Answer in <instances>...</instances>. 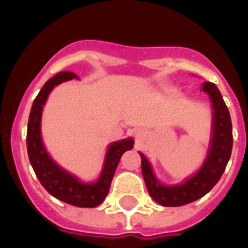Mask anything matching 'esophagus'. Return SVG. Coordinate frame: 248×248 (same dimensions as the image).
<instances>
[{"mask_svg":"<svg viewBox=\"0 0 248 248\" xmlns=\"http://www.w3.org/2000/svg\"><path fill=\"white\" fill-rule=\"evenodd\" d=\"M137 137H138V138H140V135H137Z\"/></svg>","mask_w":248,"mask_h":248,"instance_id":"obj_1","label":"esophagus"}]
</instances>
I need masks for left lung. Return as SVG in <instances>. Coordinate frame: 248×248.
I'll use <instances>...</instances> for the list:
<instances>
[{"label": "left lung", "mask_w": 248, "mask_h": 248, "mask_svg": "<svg viewBox=\"0 0 248 248\" xmlns=\"http://www.w3.org/2000/svg\"><path fill=\"white\" fill-rule=\"evenodd\" d=\"M202 90L207 93L213 106V134L210 149L202 167L181 185L165 186L156 179L146 156L140 153V167L150 197L166 207H178L204 197L222 177L232 150V124L229 108L222 94L211 82H204Z\"/></svg>", "instance_id": "1"}]
</instances>
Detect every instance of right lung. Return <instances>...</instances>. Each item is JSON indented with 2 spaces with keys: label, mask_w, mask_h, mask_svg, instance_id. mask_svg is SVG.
I'll list each match as a JSON object with an SVG mask.
<instances>
[{
  "label": "right lung",
  "mask_w": 248,
  "mask_h": 248,
  "mask_svg": "<svg viewBox=\"0 0 248 248\" xmlns=\"http://www.w3.org/2000/svg\"><path fill=\"white\" fill-rule=\"evenodd\" d=\"M73 78H77L74 73L61 71L46 82L38 93L30 110L29 122H28V134H26L28 155H29L30 165L33 167L37 178L40 179L41 185L53 197L77 207H97L108 197L119 159L124 155V151L133 149L134 140L133 138H127V140L114 142L108 146L102 172L97 182L94 183L81 182L78 178L63 170L51 159L41 138L42 108L54 86Z\"/></svg>",
  "instance_id": "add662e5"
}]
</instances>
